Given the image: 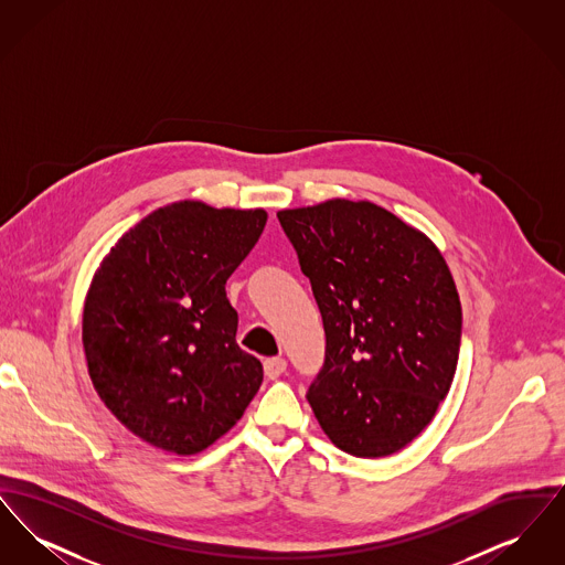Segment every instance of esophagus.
Instances as JSON below:
<instances>
[{
    "instance_id": "obj_1",
    "label": "esophagus",
    "mask_w": 565,
    "mask_h": 565,
    "mask_svg": "<svg viewBox=\"0 0 565 565\" xmlns=\"http://www.w3.org/2000/svg\"><path fill=\"white\" fill-rule=\"evenodd\" d=\"M286 366H288V362L284 358H269V360H265V373H267L269 379H277V376L284 375Z\"/></svg>"
}]
</instances>
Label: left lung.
Here are the masks:
<instances>
[{
  "instance_id": "8db88e82",
  "label": "left lung",
  "mask_w": 565,
  "mask_h": 565,
  "mask_svg": "<svg viewBox=\"0 0 565 565\" xmlns=\"http://www.w3.org/2000/svg\"><path fill=\"white\" fill-rule=\"evenodd\" d=\"M322 313L326 355L307 390L328 438L355 457L401 451L456 375L461 305L436 245L369 201L277 212Z\"/></svg>"
}]
</instances>
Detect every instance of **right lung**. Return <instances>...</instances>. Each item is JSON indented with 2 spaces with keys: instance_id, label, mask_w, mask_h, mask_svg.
<instances>
[{
  "instance_id": "1",
  "label": "right lung",
  "mask_w": 565,
  "mask_h": 565,
  "mask_svg": "<svg viewBox=\"0 0 565 565\" xmlns=\"http://www.w3.org/2000/svg\"><path fill=\"white\" fill-rule=\"evenodd\" d=\"M267 224L263 210L180 201L109 249L84 305L88 375L109 411L162 451L192 456L231 430L263 383L237 345L226 279Z\"/></svg>"
}]
</instances>
